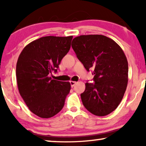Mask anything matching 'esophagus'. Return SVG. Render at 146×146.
I'll list each match as a JSON object with an SVG mask.
<instances>
[{"label":"esophagus","mask_w":146,"mask_h":146,"mask_svg":"<svg viewBox=\"0 0 146 146\" xmlns=\"http://www.w3.org/2000/svg\"><path fill=\"white\" fill-rule=\"evenodd\" d=\"M70 85H71V87H74V85L76 84V82H74V81H70Z\"/></svg>","instance_id":"1"}]
</instances>
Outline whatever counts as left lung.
Segmentation results:
<instances>
[{"instance_id":"8db88e82","label":"left lung","mask_w":146,"mask_h":146,"mask_svg":"<svg viewBox=\"0 0 146 146\" xmlns=\"http://www.w3.org/2000/svg\"><path fill=\"white\" fill-rule=\"evenodd\" d=\"M72 47L89 71L93 68L94 84L86 83L80 96L90 112L104 116L120 104L128 82V63L121 47L112 39L100 35H81Z\"/></svg>"}]
</instances>
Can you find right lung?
Returning a JSON list of instances; mask_svg holds the SVG:
<instances>
[{
    "instance_id": "1",
    "label": "right lung",
    "mask_w": 146,
    "mask_h": 146,
    "mask_svg": "<svg viewBox=\"0 0 146 146\" xmlns=\"http://www.w3.org/2000/svg\"><path fill=\"white\" fill-rule=\"evenodd\" d=\"M72 36H48L24 48L17 63L16 74L20 94L33 113L49 118L62 109L70 90L68 82L52 80L62 59L70 48Z\"/></svg>"
}]
</instances>
